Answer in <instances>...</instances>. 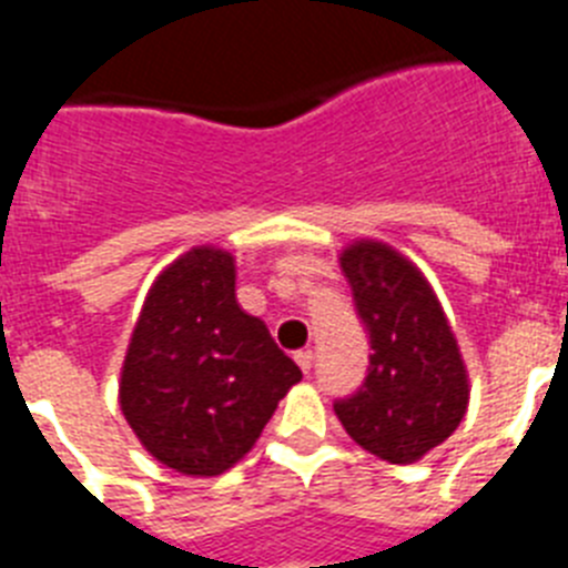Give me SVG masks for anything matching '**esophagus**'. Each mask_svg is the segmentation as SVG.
Masks as SVG:
<instances>
[{
    "mask_svg": "<svg viewBox=\"0 0 568 568\" xmlns=\"http://www.w3.org/2000/svg\"><path fill=\"white\" fill-rule=\"evenodd\" d=\"M313 361H315L313 349H301V353H295V364L301 366V373H310V369H313Z\"/></svg>",
    "mask_w": 568,
    "mask_h": 568,
    "instance_id": "esophagus-1",
    "label": "esophagus"
}]
</instances>
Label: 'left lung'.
I'll list each match as a JSON object with an SVG mask.
<instances>
[{"label":"left lung","instance_id":"1","mask_svg":"<svg viewBox=\"0 0 568 568\" xmlns=\"http://www.w3.org/2000/svg\"><path fill=\"white\" fill-rule=\"evenodd\" d=\"M369 333V373L335 404L346 435L389 464H415L444 444L469 406V373L426 275L378 239L338 255Z\"/></svg>","mask_w":568,"mask_h":568}]
</instances>
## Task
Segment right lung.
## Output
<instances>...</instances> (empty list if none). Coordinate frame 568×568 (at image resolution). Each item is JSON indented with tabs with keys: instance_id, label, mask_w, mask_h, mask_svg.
I'll return each mask as SVG.
<instances>
[{
	"instance_id": "1",
	"label": "right lung",
	"mask_w": 568,
	"mask_h": 568,
	"mask_svg": "<svg viewBox=\"0 0 568 568\" xmlns=\"http://www.w3.org/2000/svg\"><path fill=\"white\" fill-rule=\"evenodd\" d=\"M301 381L267 324L235 301V255L199 244L155 275L135 318L119 406L168 469L215 478L258 440Z\"/></svg>"
}]
</instances>
